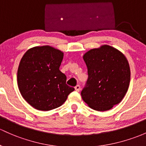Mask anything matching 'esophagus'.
Segmentation results:
<instances>
[{
  "label": "esophagus",
  "mask_w": 146,
  "mask_h": 146,
  "mask_svg": "<svg viewBox=\"0 0 146 146\" xmlns=\"http://www.w3.org/2000/svg\"><path fill=\"white\" fill-rule=\"evenodd\" d=\"M75 90H76V92H79L80 90V86L79 85H76V86H75Z\"/></svg>",
  "instance_id": "34e87169"
}]
</instances>
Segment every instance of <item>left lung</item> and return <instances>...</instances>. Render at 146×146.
<instances>
[{
  "label": "left lung",
  "mask_w": 146,
  "mask_h": 146,
  "mask_svg": "<svg viewBox=\"0 0 146 146\" xmlns=\"http://www.w3.org/2000/svg\"><path fill=\"white\" fill-rule=\"evenodd\" d=\"M88 68L83 100L95 111L111 109L120 102L128 90L130 68L126 57L116 48L103 45L84 56Z\"/></svg>",
  "instance_id": "obj_1"
}]
</instances>
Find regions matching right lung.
Returning <instances> with one entry per match:
<instances>
[{"label": "right lung", "instance_id": "add662e5", "mask_svg": "<svg viewBox=\"0 0 146 146\" xmlns=\"http://www.w3.org/2000/svg\"><path fill=\"white\" fill-rule=\"evenodd\" d=\"M63 53L50 46L28 50L20 61L17 84L21 95L37 110L50 111L66 101L74 88L66 84L67 77L59 70Z\"/></svg>", "mask_w": 146, "mask_h": 146}]
</instances>
